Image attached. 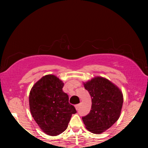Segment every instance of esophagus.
Wrapping results in <instances>:
<instances>
[{
    "label": "esophagus",
    "mask_w": 148,
    "mask_h": 148,
    "mask_svg": "<svg viewBox=\"0 0 148 148\" xmlns=\"http://www.w3.org/2000/svg\"><path fill=\"white\" fill-rule=\"evenodd\" d=\"M79 106H80V104H76L75 106V108H76V110H78L79 108Z\"/></svg>",
    "instance_id": "1"
}]
</instances>
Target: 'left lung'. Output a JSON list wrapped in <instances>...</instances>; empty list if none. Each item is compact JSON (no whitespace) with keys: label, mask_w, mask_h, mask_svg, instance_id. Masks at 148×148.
Instances as JSON below:
<instances>
[{"label":"left lung","mask_w":148,"mask_h":148,"mask_svg":"<svg viewBox=\"0 0 148 148\" xmlns=\"http://www.w3.org/2000/svg\"><path fill=\"white\" fill-rule=\"evenodd\" d=\"M92 98L89 114L82 117L87 129L101 133L114 125L120 116L123 106V94L106 79L97 77L84 84Z\"/></svg>","instance_id":"obj_1"}]
</instances>
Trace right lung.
<instances>
[{
	"label": "right lung",
	"instance_id": "1",
	"mask_svg": "<svg viewBox=\"0 0 148 148\" xmlns=\"http://www.w3.org/2000/svg\"><path fill=\"white\" fill-rule=\"evenodd\" d=\"M64 84L53 75L43 77L29 93L32 115L40 129L49 135H58L67 128L73 114L77 112L62 91Z\"/></svg>",
	"mask_w": 148,
	"mask_h": 148
}]
</instances>
